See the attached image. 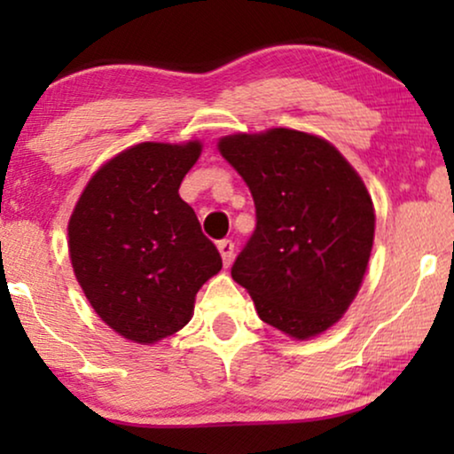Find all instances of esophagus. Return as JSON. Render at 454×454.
Masks as SVG:
<instances>
[{
	"label": "esophagus",
	"instance_id": "obj_1",
	"mask_svg": "<svg viewBox=\"0 0 454 454\" xmlns=\"http://www.w3.org/2000/svg\"><path fill=\"white\" fill-rule=\"evenodd\" d=\"M216 247H219V252H221L223 264H225V266L231 264L233 262V250H235L233 241L231 239H221L219 244H216Z\"/></svg>",
	"mask_w": 454,
	"mask_h": 454
}]
</instances>
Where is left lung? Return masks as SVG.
I'll list each match as a JSON object with an SVG mask.
<instances>
[{
    "mask_svg": "<svg viewBox=\"0 0 454 454\" xmlns=\"http://www.w3.org/2000/svg\"><path fill=\"white\" fill-rule=\"evenodd\" d=\"M219 151L256 207L233 281L266 325L294 339L325 333L356 300L374 244L362 177L331 142L289 128L225 136Z\"/></svg>",
    "mask_w": 454,
    "mask_h": 454,
    "instance_id": "obj_1",
    "label": "left lung"
}]
</instances>
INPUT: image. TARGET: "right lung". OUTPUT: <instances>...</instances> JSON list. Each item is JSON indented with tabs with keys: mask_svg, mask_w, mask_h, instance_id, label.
I'll use <instances>...</instances> for the list:
<instances>
[{
	"mask_svg": "<svg viewBox=\"0 0 454 454\" xmlns=\"http://www.w3.org/2000/svg\"><path fill=\"white\" fill-rule=\"evenodd\" d=\"M200 151L198 140L128 148L92 176L70 216V260L86 300L134 343H157L188 325L198 289L223 266L179 198Z\"/></svg>",
	"mask_w": 454,
	"mask_h": 454,
	"instance_id": "obj_1",
	"label": "right lung"
}]
</instances>
